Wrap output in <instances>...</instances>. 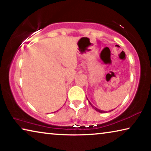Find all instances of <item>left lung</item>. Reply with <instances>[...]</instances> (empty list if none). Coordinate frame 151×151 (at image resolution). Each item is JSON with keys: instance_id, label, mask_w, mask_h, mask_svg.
Instances as JSON below:
<instances>
[{"instance_id": "8db88e82", "label": "left lung", "mask_w": 151, "mask_h": 151, "mask_svg": "<svg viewBox=\"0 0 151 151\" xmlns=\"http://www.w3.org/2000/svg\"><path fill=\"white\" fill-rule=\"evenodd\" d=\"M86 99H87V97H86ZM87 100H88V99H87ZM88 103H89V104H91V106L93 107V108L95 110V111H96L97 112H101V113H104V112H107V111H102V110H100V109H97L96 107H95L94 106H93V104H91V103L90 101H89L88 100ZM113 111V110H111V111H109V112H111V111Z\"/></svg>"}]
</instances>
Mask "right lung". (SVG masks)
<instances>
[{"instance_id":"obj_1","label":"right lung","mask_w":151,"mask_h":151,"mask_svg":"<svg viewBox=\"0 0 151 151\" xmlns=\"http://www.w3.org/2000/svg\"><path fill=\"white\" fill-rule=\"evenodd\" d=\"M57 111H56V112H57Z\"/></svg>"}]
</instances>
